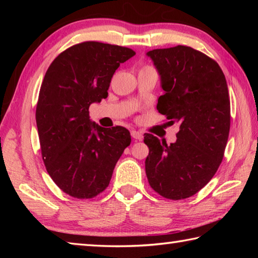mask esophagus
<instances>
[{
    "label": "esophagus",
    "mask_w": 258,
    "mask_h": 258,
    "mask_svg": "<svg viewBox=\"0 0 258 258\" xmlns=\"http://www.w3.org/2000/svg\"><path fill=\"white\" fill-rule=\"evenodd\" d=\"M131 135H132V138L135 140H142L143 139V134L141 132H139V131H132L131 132Z\"/></svg>",
    "instance_id": "34e87169"
}]
</instances>
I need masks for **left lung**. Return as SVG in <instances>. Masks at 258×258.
I'll return each mask as SVG.
<instances>
[{
    "instance_id": "left-lung-1",
    "label": "left lung",
    "mask_w": 258,
    "mask_h": 258,
    "mask_svg": "<svg viewBox=\"0 0 258 258\" xmlns=\"http://www.w3.org/2000/svg\"><path fill=\"white\" fill-rule=\"evenodd\" d=\"M160 76L164 94L157 110L180 124L177 140L167 145L145 134L149 147L146 173L164 198H189L215 175L230 132V98L221 67L200 51L177 45L147 52Z\"/></svg>"
}]
</instances>
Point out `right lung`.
<instances>
[{
    "instance_id": "right-lung-1",
    "label": "right lung",
    "mask_w": 258,
    "mask_h": 258,
    "mask_svg": "<svg viewBox=\"0 0 258 258\" xmlns=\"http://www.w3.org/2000/svg\"><path fill=\"white\" fill-rule=\"evenodd\" d=\"M134 54L128 47L83 42L61 52L45 73L36 106L42 158L53 182L74 198L101 194L130 146L128 130L101 127L89 108L108 97L116 69Z\"/></svg>"
}]
</instances>
